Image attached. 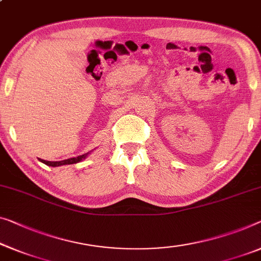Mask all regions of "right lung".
I'll list each match as a JSON object with an SVG mask.
<instances>
[{
	"label": "right lung",
	"instance_id": "add662e5",
	"mask_svg": "<svg viewBox=\"0 0 261 261\" xmlns=\"http://www.w3.org/2000/svg\"><path fill=\"white\" fill-rule=\"evenodd\" d=\"M89 153H84L82 155H79V157H73V158H69V159H65V161H61V162H49V161H44V159H40V161L43 163V164L48 165V166H54V168H56V166H61V165H67V164H75V163H79L81 161H83L84 158H87V155Z\"/></svg>",
	"mask_w": 261,
	"mask_h": 261
}]
</instances>
